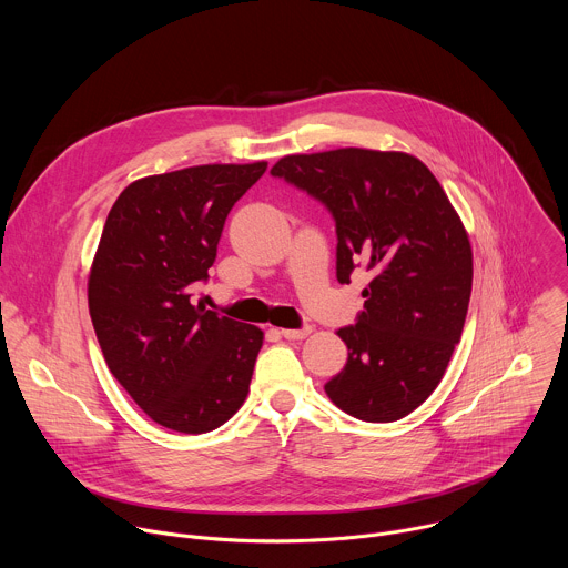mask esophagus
<instances>
[{
  "mask_svg": "<svg viewBox=\"0 0 568 568\" xmlns=\"http://www.w3.org/2000/svg\"><path fill=\"white\" fill-rule=\"evenodd\" d=\"M312 333V328L310 326H303V328H296V331H290V328H285V331H281V335L285 337V339H292V342H298V339H305L307 335Z\"/></svg>",
  "mask_w": 568,
  "mask_h": 568,
  "instance_id": "1",
  "label": "esophagus"
}]
</instances>
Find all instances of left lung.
Here are the masks:
<instances>
[{"mask_svg":"<svg viewBox=\"0 0 568 568\" xmlns=\"http://www.w3.org/2000/svg\"><path fill=\"white\" fill-rule=\"evenodd\" d=\"M272 175L333 213L339 283L359 265L371 272L357 323L337 333L348 362L328 397L366 423L409 416L440 384L465 326L471 247L458 213L407 152L287 154Z\"/></svg>","mask_w":568,"mask_h":568,"instance_id":"obj_1","label":"left lung"}]
</instances>
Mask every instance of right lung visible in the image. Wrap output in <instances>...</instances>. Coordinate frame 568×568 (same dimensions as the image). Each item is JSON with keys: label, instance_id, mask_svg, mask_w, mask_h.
<instances>
[{"label": "right lung", "instance_id": "add662e5", "mask_svg": "<svg viewBox=\"0 0 568 568\" xmlns=\"http://www.w3.org/2000/svg\"><path fill=\"white\" fill-rule=\"evenodd\" d=\"M267 171L206 164L132 182L114 202L88 298L103 357L161 427L206 434L245 402L263 331L193 305L224 220Z\"/></svg>", "mask_w": 568, "mask_h": 568}]
</instances>
